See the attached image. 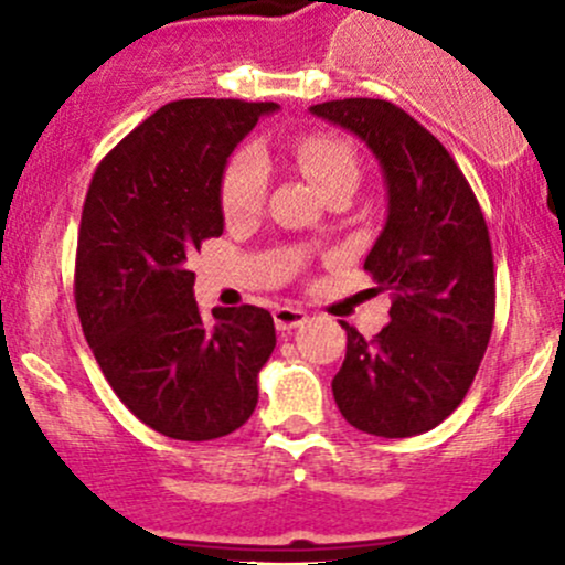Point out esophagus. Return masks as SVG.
<instances>
[{
  "mask_svg": "<svg viewBox=\"0 0 565 565\" xmlns=\"http://www.w3.org/2000/svg\"><path fill=\"white\" fill-rule=\"evenodd\" d=\"M306 311L298 309V306H278L276 311H273V322H276L278 330H292L298 328V324L306 322Z\"/></svg>",
  "mask_w": 565,
  "mask_h": 565,
  "instance_id": "1",
  "label": "esophagus"
}]
</instances>
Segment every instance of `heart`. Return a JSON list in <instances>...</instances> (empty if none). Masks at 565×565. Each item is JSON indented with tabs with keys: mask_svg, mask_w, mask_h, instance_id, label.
Returning a JSON list of instances; mask_svg holds the SVG:
<instances>
[{
	"mask_svg": "<svg viewBox=\"0 0 565 565\" xmlns=\"http://www.w3.org/2000/svg\"><path fill=\"white\" fill-rule=\"evenodd\" d=\"M289 152L306 177L328 196L335 188H355L358 156L355 147L330 130H306L289 141ZM267 161L250 147L232 152L221 174V210L226 218H248L259 213L267 193Z\"/></svg>",
	"mask_w": 565,
	"mask_h": 565,
	"instance_id": "b5f03b06",
	"label": "heart"
}]
</instances>
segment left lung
Segmentation results:
<instances>
[{
  "label": "left lung",
  "mask_w": 565,
  "mask_h": 565,
  "mask_svg": "<svg viewBox=\"0 0 565 565\" xmlns=\"http://www.w3.org/2000/svg\"><path fill=\"white\" fill-rule=\"evenodd\" d=\"M311 114L361 136L388 185V218L363 270L377 289H391V322L372 341L344 324L333 398L366 435H420L459 407L492 335L487 221L451 152L404 108L344 98Z\"/></svg>",
  "instance_id": "8db88e82"
}]
</instances>
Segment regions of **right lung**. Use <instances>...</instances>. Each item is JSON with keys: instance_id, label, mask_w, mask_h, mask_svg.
Masks as SVG:
<instances>
[{"instance_id": "add662e5", "label": "right lung", "mask_w": 565, "mask_h": 565, "mask_svg": "<svg viewBox=\"0 0 565 565\" xmlns=\"http://www.w3.org/2000/svg\"><path fill=\"white\" fill-rule=\"evenodd\" d=\"M276 104L188 98L158 108L98 163L82 210L76 311L119 402L172 440L232 435L276 347L270 311L193 300L188 259L224 232L221 174Z\"/></svg>"}]
</instances>
